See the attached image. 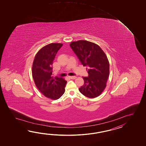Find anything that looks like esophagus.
I'll use <instances>...</instances> for the list:
<instances>
[{"mask_svg": "<svg viewBox=\"0 0 146 146\" xmlns=\"http://www.w3.org/2000/svg\"><path fill=\"white\" fill-rule=\"evenodd\" d=\"M69 77L70 78V79H74L77 78V77H76V76H69Z\"/></svg>", "mask_w": 146, "mask_h": 146, "instance_id": "1", "label": "esophagus"}]
</instances>
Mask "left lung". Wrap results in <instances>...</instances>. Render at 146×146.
Instances as JSON below:
<instances>
[{
  "label": "left lung",
  "mask_w": 146,
  "mask_h": 146,
  "mask_svg": "<svg viewBox=\"0 0 146 146\" xmlns=\"http://www.w3.org/2000/svg\"><path fill=\"white\" fill-rule=\"evenodd\" d=\"M70 46L82 65L88 68V77H83L84 82L79 89V91L88 98H96L106 86L110 74L107 56L98 45L89 41L72 42Z\"/></svg>",
  "instance_id": "1"
}]
</instances>
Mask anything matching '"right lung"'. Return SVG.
I'll use <instances>...</instances> for the list:
<instances>
[{"label": "right lung", "mask_w": 146, "mask_h": 146, "mask_svg": "<svg viewBox=\"0 0 146 146\" xmlns=\"http://www.w3.org/2000/svg\"><path fill=\"white\" fill-rule=\"evenodd\" d=\"M62 43H50L40 49L34 57L32 73L34 82L41 93L50 99H58L65 91L67 81L52 76L53 63Z\"/></svg>", "instance_id": "1"}]
</instances>
